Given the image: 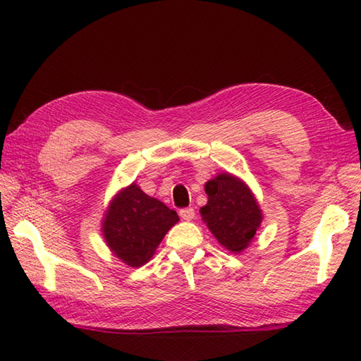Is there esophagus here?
<instances>
[{"instance_id":"esophagus-1","label":"esophagus","mask_w":361,"mask_h":361,"mask_svg":"<svg viewBox=\"0 0 361 361\" xmlns=\"http://www.w3.org/2000/svg\"><path fill=\"white\" fill-rule=\"evenodd\" d=\"M180 217H181L183 220H186V221L194 220V217H195V209H194V208H185V209H181V211H180Z\"/></svg>"}]
</instances>
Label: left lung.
<instances>
[{"instance_id": "8db88e82", "label": "left lung", "mask_w": 361, "mask_h": 361, "mask_svg": "<svg viewBox=\"0 0 361 361\" xmlns=\"http://www.w3.org/2000/svg\"><path fill=\"white\" fill-rule=\"evenodd\" d=\"M208 203L200 208L202 220L217 242L234 255L250 247L264 214L250 186L239 176L224 172L206 181Z\"/></svg>"}]
</instances>
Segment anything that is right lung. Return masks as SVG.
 <instances>
[{
  "mask_svg": "<svg viewBox=\"0 0 361 361\" xmlns=\"http://www.w3.org/2000/svg\"><path fill=\"white\" fill-rule=\"evenodd\" d=\"M178 220L173 209L132 183L110 200L101 231L113 255L122 264L137 268L153 257L161 240Z\"/></svg>",
  "mask_w": 361,
  "mask_h": 361,
  "instance_id": "right-lung-1",
  "label": "right lung"
}]
</instances>
